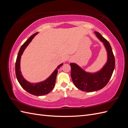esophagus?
Returning a JSON list of instances; mask_svg holds the SVG:
<instances>
[{
    "label": "esophagus",
    "mask_w": 128,
    "mask_h": 128,
    "mask_svg": "<svg viewBox=\"0 0 128 128\" xmlns=\"http://www.w3.org/2000/svg\"><path fill=\"white\" fill-rule=\"evenodd\" d=\"M72 58H71L70 59H69V61H70V62H72Z\"/></svg>",
    "instance_id": "obj_1"
}]
</instances>
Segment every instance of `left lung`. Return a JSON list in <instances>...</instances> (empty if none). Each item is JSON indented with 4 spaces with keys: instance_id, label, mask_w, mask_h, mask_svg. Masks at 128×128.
I'll return each instance as SVG.
<instances>
[{
    "instance_id": "1",
    "label": "left lung",
    "mask_w": 128,
    "mask_h": 128,
    "mask_svg": "<svg viewBox=\"0 0 128 128\" xmlns=\"http://www.w3.org/2000/svg\"><path fill=\"white\" fill-rule=\"evenodd\" d=\"M96 37L101 41L107 53V60L99 71L90 72L74 62L70 63L71 77L76 88L82 91L93 92L103 88L109 82L115 67V59L110 43L98 32L94 31Z\"/></svg>"
}]
</instances>
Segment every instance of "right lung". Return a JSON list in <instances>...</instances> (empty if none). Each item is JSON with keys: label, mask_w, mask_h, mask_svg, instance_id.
Segmentation results:
<instances>
[{"label": "right lung", "mask_w": 128, "mask_h": 128, "mask_svg": "<svg viewBox=\"0 0 128 128\" xmlns=\"http://www.w3.org/2000/svg\"><path fill=\"white\" fill-rule=\"evenodd\" d=\"M37 34L38 32L32 34L21 47L18 54L17 58H16L15 63V73L16 78H17L19 84H20L21 87L25 90L28 92L30 94L34 95V96H43V95L47 94L50 93L53 89L56 82V80L57 73H58V69L60 68V67L62 66L63 63L59 65L55 69V70L52 72V74L47 79L43 81L37 83H31L24 78L20 70L21 57L24 50L28 47L29 43L31 42L32 39L34 38Z\"/></svg>", "instance_id": "1"}]
</instances>
